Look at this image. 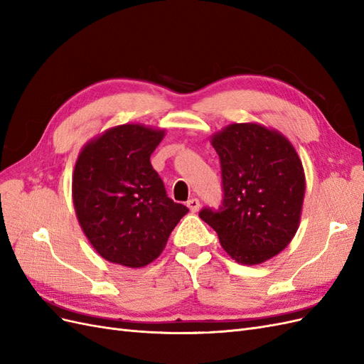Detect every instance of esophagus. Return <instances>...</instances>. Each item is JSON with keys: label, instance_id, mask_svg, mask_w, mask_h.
Returning a JSON list of instances; mask_svg holds the SVG:
<instances>
[{"label": "esophagus", "instance_id": "obj_1", "mask_svg": "<svg viewBox=\"0 0 364 364\" xmlns=\"http://www.w3.org/2000/svg\"><path fill=\"white\" fill-rule=\"evenodd\" d=\"M186 206L190 208L191 213H197V211H199V208H200V202H199V199H196V197H193V199H190L188 202H186Z\"/></svg>", "mask_w": 364, "mask_h": 364}]
</instances>
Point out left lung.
Returning <instances> with one entry per match:
<instances>
[{"instance_id": "1", "label": "left lung", "mask_w": 364, "mask_h": 364, "mask_svg": "<svg viewBox=\"0 0 364 364\" xmlns=\"http://www.w3.org/2000/svg\"><path fill=\"white\" fill-rule=\"evenodd\" d=\"M222 165L223 202L199 217L240 264L255 266L290 245L305 196L302 162L278 130L234 123L211 138Z\"/></svg>"}]
</instances>
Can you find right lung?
Here are the masks:
<instances>
[{"mask_svg":"<svg viewBox=\"0 0 364 364\" xmlns=\"http://www.w3.org/2000/svg\"><path fill=\"white\" fill-rule=\"evenodd\" d=\"M165 130L107 129L82 149L73 174L77 220L97 253L138 269L155 261L188 208L173 202L150 164Z\"/></svg>","mask_w":364,"mask_h":364,"instance_id":"1","label":"right lung"}]
</instances>
